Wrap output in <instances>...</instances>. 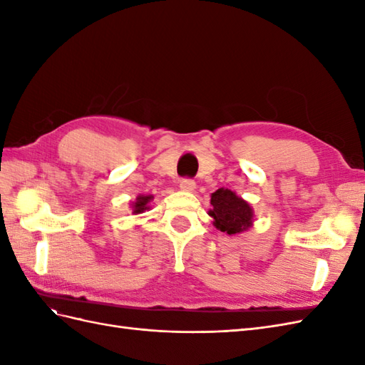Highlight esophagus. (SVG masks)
<instances>
[{
  "instance_id": "obj_1",
  "label": "esophagus",
  "mask_w": 365,
  "mask_h": 365,
  "mask_svg": "<svg viewBox=\"0 0 365 365\" xmlns=\"http://www.w3.org/2000/svg\"><path fill=\"white\" fill-rule=\"evenodd\" d=\"M180 187L185 192H193L195 187H196V182L192 178H182L181 182H180Z\"/></svg>"
}]
</instances>
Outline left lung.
I'll return each instance as SVG.
<instances>
[{"mask_svg": "<svg viewBox=\"0 0 365 365\" xmlns=\"http://www.w3.org/2000/svg\"><path fill=\"white\" fill-rule=\"evenodd\" d=\"M213 210L210 216L215 219V227L227 235H236L252 224V210L247 201L228 189H219L212 195Z\"/></svg>", "mask_w": 365, "mask_h": 365, "instance_id": "left-lung-1", "label": "left lung"}]
</instances>
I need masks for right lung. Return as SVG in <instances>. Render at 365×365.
<instances>
[{"label":"right lung","mask_w":365,"mask_h":365,"mask_svg":"<svg viewBox=\"0 0 365 365\" xmlns=\"http://www.w3.org/2000/svg\"><path fill=\"white\" fill-rule=\"evenodd\" d=\"M152 200V196H138L137 197V202L134 205V213H143L145 210H148V202Z\"/></svg>","instance_id":"right-lung-1"}]
</instances>
